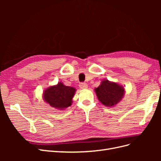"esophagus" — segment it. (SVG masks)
<instances>
[{
  "mask_svg": "<svg viewBox=\"0 0 161 161\" xmlns=\"http://www.w3.org/2000/svg\"><path fill=\"white\" fill-rule=\"evenodd\" d=\"M80 88L82 89H85L88 88V85L86 83H80Z\"/></svg>",
  "mask_w": 161,
  "mask_h": 161,
  "instance_id": "1",
  "label": "esophagus"
}]
</instances>
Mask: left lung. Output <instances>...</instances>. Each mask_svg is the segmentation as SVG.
<instances>
[{"label": "left lung", "instance_id": "1", "mask_svg": "<svg viewBox=\"0 0 161 161\" xmlns=\"http://www.w3.org/2000/svg\"><path fill=\"white\" fill-rule=\"evenodd\" d=\"M97 99L106 107H114L122 100L125 95L124 87L118 82L103 80L100 85L95 88Z\"/></svg>", "mask_w": 161, "mask_h": 161}]
</instances>
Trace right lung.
<instances>
[{"mask_svg": "<svg viewBox=\"0 0 161 161\" xmlns=\"http://www.w3.org/2000/svg\"><path fill=\"white\" fill-rule=\"evenodd\" d=\"M76 89L72 86H66L63 82L46 88L43 92V99L52 108L63 111L72 105Z\"/></svg>", "mask_w": 161, "mask_h": 161, "instance_id": "1", "label": "right lung"}]
</instances>
